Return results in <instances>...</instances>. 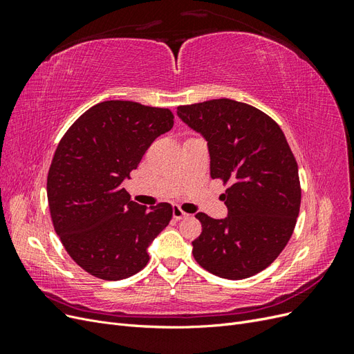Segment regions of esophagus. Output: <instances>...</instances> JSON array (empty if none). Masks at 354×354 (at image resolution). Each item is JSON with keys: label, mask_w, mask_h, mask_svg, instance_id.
<instances>
[{"label": "esophagus", "mask_w": 354, "mask_h": 354, "mask_svg": "<svg viewBox=\"0 0 354 354\" xmlns=\"http://www.w3.org/2000/svg\"><path fill=\"white\" fill-rule=\"evenodd\" d=\"M173 217H174L176 220H183V218L189 217V214L185 212L180 207H176V205H174V207H173Z\"/></svg>", "instance_id": "esophagus-1"}]
</instances>
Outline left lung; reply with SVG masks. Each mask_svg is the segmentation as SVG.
Segmentation results:
<instances>
[{"instance_id": "obj_1", "label": "left lung", "mask_w": 354, "mask_h": 354, "mask_svg": "<svg viewBox=\"0 0 354 354\" xmlns=\"http://www.w3.org/2000/svg\"><path fill=\"white\" fill-rule=\"evenodd\" d=\"M177 116L208 143L211 177L230 185L221 195L227 217L196 214L202 233L192 254L226 279L260 273L291 238L301 202L298 165L285 134L270 116L230 99L178 106Z\"/></svg>"}]
</instances>
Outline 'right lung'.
I'll list each match as a JSON object with an SVG mask.
<instances>
[{
	"mask_svg": "<svg viewBox=\"0 0 354 354\" xmlns=\"http://www.w3.org/2000/svg\"><path fill=\"white\" fill-rule=\"evenodd\" d=\"M174 125L169 109L109 100L82 113L60 140L47 177L53 226L85 272L120 281L140 272L173 207L130 201L122 183L155 138Z\"/></svg>",
	"mask_w": 354,
	"mask_h": 354,
	"instance_id": "1",
	"label": "right lung"
}]
</instances>
